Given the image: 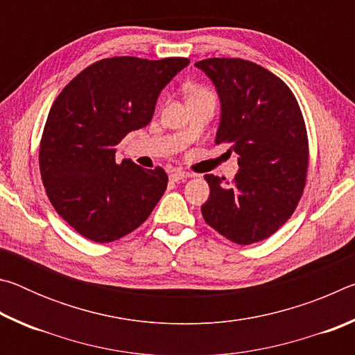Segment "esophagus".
Returning a JSON list of instances; mask_svg holds the SVG:
<instances>
[{
	"instance_id": "obj_1",
	"label": "esophagus",
	"mask_w": 355,
	"mask_h": 355,
	"mask_svg": "<svg viewBox=\"0 0 355 355\" xmlns=\"http://www.w3.org/2000/svg\"><path fill=\"white\" fill-rule=\"evenodd\" d=\"M169 177H171L172 182H183V180L191 178V173L183 172V171H172Z\"/></svg>"
}]
</instances>
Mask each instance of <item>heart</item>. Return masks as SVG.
Masks as SVG:
<instances>
[{
	"label": "heart",
	"instance_id": "obj_1",
	"mask_svg": "<svg viewBox=\"0 0 355 355\" xmlns=\"http://www.w3.org/2000/svg\"><path fill=\"white\" fill-rule=\"evenodd\" d=\"M196 94H211V92L207 91V89H197Z\"/></svg>",
	"mask_w": 355,
	"mask_h": 355
}]
</instances>
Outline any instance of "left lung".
<instances>
[{"mask_svg": "<svg viewBox=\"0 0 355 355\" xmlns=\"http://www.w3.org/2000/svg\"><path fill=\"white\" fill-rule=\"evenodd\" d=\"M220 100L216 144L239 155L233 183L209 173L202 214L209 227L236 244L263 241L291 218L309 167L305 122L291 89L261 65L244 59L196 62Z\"/></svg>", "mask_w": 355, "mask_h": 355, "instance_id": "left-lung-1", "label": "left lung"}]
</instances>
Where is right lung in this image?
Segmentation results:
<instances>
[{"label":"right lung","mask_w":355,"mask_h":355,"mask_svg":"<svg viewBox=\"0 0 355 355\" xmlns=\"http://www.w3.org/2000/svg\"><path fill=\"white\" fill-rule=\"evenodd\" d=\"M188 64L101 59L58 95L40 141V175L58 214L84 238L111 243L128 235L163 197L164 169L119 161L116 152L125 136L147 127L161 91Z\"/></svg>","instance_id":"add662e5"}]
</instances>
